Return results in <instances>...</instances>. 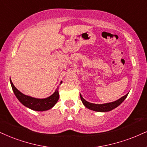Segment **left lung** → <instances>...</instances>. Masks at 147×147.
Instances as JSON below:
<instances>
[{
  "instance_id": "8db88e82",
  "label": "left lung",
  "mask_w": 147,
  "mask_h": 147,
  "mask_svg": "<svg viewBox=\"0 0 147 147\" xmlns=\"http://www.w3.org/2000/svg\"><path fill=\"white\" fill-rule=\"evenodd\" d=\"M128 93L126 94L125 95H124L123 97H122L121 98L119 99L117 101H113V102L107 103V104H92V103H90L88 102V101L85 100V99L82 97V96L81 95V94L80 95V99L82 101L83 104H84V106L86 107V108H87L88 109H90L96 112H109L110 110L115 109V108L119 106V105H120L121 103H122L123 101L126 99V97H127Z\"/></svg>"
}]
</instances>
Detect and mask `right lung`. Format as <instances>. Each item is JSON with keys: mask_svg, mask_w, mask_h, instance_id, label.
<instances>
[{"mask_svg": "<svg viewBox=\"0 0 147 147\" xmlns=\"http://www.w3.org/2000/svg\"><path fill=\"white\" fill-rule=\"evenodd\" d=\"M10 82L14 94H15L18 100L20 101L24 106L32 110H35V111H45V110H48L52 108L54 105L57 104V102L59 99V87H57L55 92L52 95H50V97L45 99H37L26 95L22 93H21L20 90H18L15 87V86L13 84L11 79ZM61 84H62V81L61 82Z\"/></svg>", "mask_w": 147, "mask_h": 147, "instance_id": "obj_1", "label": "right lung"}]
</instances>
